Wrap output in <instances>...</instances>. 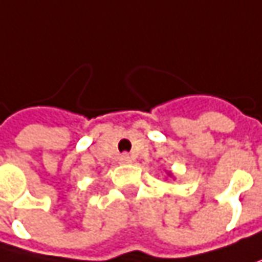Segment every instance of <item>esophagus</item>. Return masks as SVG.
<instances>
[{"instance_id":"obj_1","label":"esophagus","mask_w":262,"mask_h":262,"mask_svg":"<svg viewBox=\"0 0 262 262\" xmlns=\"http://www.w3.org/2000/svg\"><path fill=\"white\" fill-rule=\"evenodd\" d=\"M121 161H122V163H128V161H130V157H128L127 154H124V155H121Z\"/></svg>"}]
</instances>
